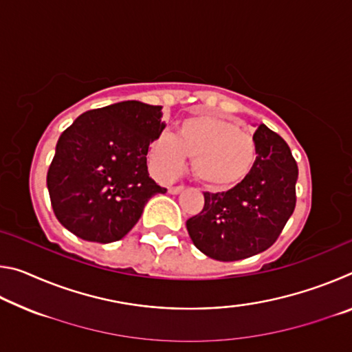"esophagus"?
I'll list each match as a JSON object with an SVG mask.
<instances>
[{
    "mask_svg": "<svg viewBox=\"0 0 352 352\" xmlns=\"http://www.w3.org/2000/svg\"><path fill=\"white\" fill-rule=\"evenodd\" d=\"M183 189H184V186H169L168 188L169 194H178V192H182Z\"/></svg>",
    "mask_w": 352,
    "mask_h": 352,
    "instance_id": "1",
    "label": "esophagus"
}]
</instances>
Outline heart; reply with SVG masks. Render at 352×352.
Masks as SVG:
<instances>
[{
    "mask_svg": "<svg viewBox=\"0 0 352 352\" xmlns=\"http://www.w3.org/2000/svg\"><path fill=\"white\" fill-rule=\"evenodd\" d=\"M151 157L163 177H174L194 158L195 177L212 189L242 183L256 163V144L228 119L199 115L184 119L177 135L163 133L152 142Z\"/></svg>",
    "mask_w": 352,
    "mask_h": 352,
    "instance_id": "obj_1",
    "label": "heart"
}]
</instances>
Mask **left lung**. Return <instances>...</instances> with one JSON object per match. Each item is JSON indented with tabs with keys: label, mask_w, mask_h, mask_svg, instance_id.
<instances>
[{
	"label": "left lung",
	"mask_w": 352,
	"mask_h": 352,
	"mask_svg": "<svg viewBox=\"0 0 352 352\" xmlns=\"http://www.w3.org/2000/svg\"><path fill=\"white\" fill-rule=\"evenodd\" d=\"M256 163L226 192H205V206L188 219L194 245L216 261H239L265 252L295 210L298 166L281 136L261 124L253 135Z\"/></svg>",
	"instance_id": "obj_1"
}]
</instances>
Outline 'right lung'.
<instances>
[{"instance_id": "right-lung-1", "label": "right lung", "mask_w": 352, "mask_h": 352, "mask_svg": "<svg viewBox=\"0 0 352 352\" xmlns=\"http://www.w3.org/2000/svg\"><path fill=\"white\" fill-rule=\"evenodd\" d=\"M162 107L124 100L90 110L60 135L46 184L58 222L88 242L122 239L148 199L164 194L147 170L162 135Z\"/></svg>"}]
</instances>
